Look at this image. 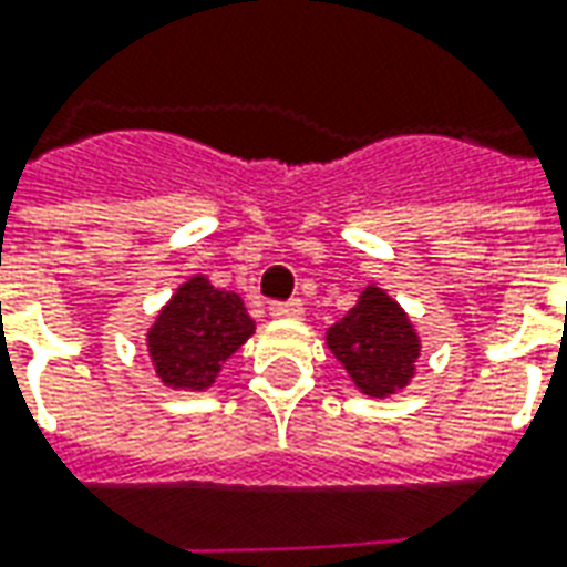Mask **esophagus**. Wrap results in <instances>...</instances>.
<instances>
[{
	"mask_svg": "<svg viewBox=\"0 0 567 567\" xmlns=\"http://www.w3.org/2000/svg\"><path fill=\"white\" fill-rule=\"evenodd\" d=\"M270 316L272 318H300V316H303V303H300V300H285V303H272Z\"/></svg>",
	"mask_w": 567,
	"mask_h": 567,
	"instance_id": "esophagus-1",
	"label": "esophagus"
}]
</instances>
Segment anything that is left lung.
I'll list each match as a JSON object with an SVG mask.
<instances>
[{
	"label": "left lung",
	"mask_w": 567,
	"mask_h": 567,
	"mask_svg": "<svg viewBox=\"0 0 567 567\" xmlns=\"http://www.w3.org/2000/svg\"><path fill=\"white\" fill-rule=\"evenodd\" d=\"M327 346L367 396L405 388L421 351L417 333L381 288H367L358 306L327 330Z\"/></svg>",
	"instance_id": "1"
}]
</instances>
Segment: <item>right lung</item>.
Instances as JSON below:
<instances>
[{"label":"right lung","instance_id":"right-lung-1","mask_svg":"<svg viewBox=\"0 0 567 567\" xmlns=\"http://www.w3.org/2000/svg\"><path fill=\"white\" fill-rule=\"evenodd\" d=\"M255 321L240 295L221 291L204 276L177 288L174 300L150 327V358L167 388L204 390L221 363L251 337Z\"/></svg>","mask_w":567,"mask_h":567}]
</instances>
